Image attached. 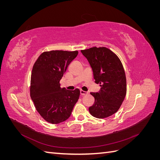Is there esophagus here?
Returning <instances> with one entry per match:
<instances>
[{
  "instance_id": "obj_1",
  "label": "esophagus",
  "mask_w": 160,
  "mask_h": 160,
  "mask_svg": "<svg viewBox=\"0 0 160 160\" xmlns=\"http://www.w3.org/2000/svg\"><path fill=\"white\" fill-rule=\"evenodd\" d=\"M80 93L81 95H88V91H85L83 90H80Z\"/></svg>"
}]
</instances>
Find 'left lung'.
<instances>
[{
  "instance_id": "1",
  "label": "left lung",
  "mask_w": 160,
  "mask_h": 160,
  "mask_svg": "<svg viewBox=\"0 0 160 160\" xmlns=\"http://www.w3.org/2000/svg\"><path fill=\"white\" fill-rule=\"evenodd\" d=\"M81 52L89 61L95 83H99V92L91 95L95 98L89 108L92 116L103 119L117 112L126 95V77L119 57L108 48L91 47Z\"/></svg>"
}]
</instances>
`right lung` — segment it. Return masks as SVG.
I'll use <instances>...</instances> for the list:
<instances>
[{"instance_id":"obj_1","label":"right lung","mask_w":160,"mask_h":160,"mask_svg":"<svg viewBox=\"0 0 160 160\" xmlns=\"http://www.w3.org/2000/svg\"><path fill=\"white\" fill-rule=\"evenodd\" d=\"M78 51L43 52L33 65L30 95L37 111L46 122L57 124L71 114L79 99L80 91L67 90L60 87V80Z\"/></svg>"}]
</instances>
